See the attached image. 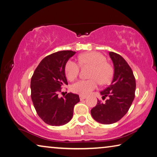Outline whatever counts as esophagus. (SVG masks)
<instances>
[{"mask_svg": "<svg viewBox=\"0 0 157 157\" xmlns=\"http://www.w3.org/2000/svg\"><path fill=\"white\" fill-rule=\"evenodd\" d=\"M79 97H80L81 100H83V99H86V98H87V97H86V96H83V95H80L79 96Z\"/></svg>", "mask_w": 157, "mask_h": 157, "instance_id": "obj_1", "label": "esophagus"}]
</instances>
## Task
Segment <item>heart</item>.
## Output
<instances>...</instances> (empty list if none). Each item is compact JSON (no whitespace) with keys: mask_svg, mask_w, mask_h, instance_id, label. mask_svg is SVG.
Listing matches in <instances>:
<instances>
[{"mask_svg":"<svg viewBox=\"0 0 157 157\" xmlns=\"http://www.w3.org/2000/svg\"><path fill=\"white\" fill-rule=\"evenodd\" d=\"M105 57L97 52H90L82 54L78 56L79 64L82 66L91 65L90 77L87 80H80L73 84L71 90L76 94L88 95L97 87L98 82L106 84L111 80L113 75V69L106 61ZM80 66L78 63L70 60L65 67V75L68 80L74 81L78 75Z\"/></svg>","mask_w":157,"mask_h":157,"instance_id":"obj_1","label":"heart"}]
</instances>
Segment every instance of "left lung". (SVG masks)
Returning a JSON list of instances; mask_svg holds the SVG:
<instances>
[{
	"mask_svg": "<svg viewBox=\"0 0 157 157\" xmlns=\"http://www.w3.org/2000/svg\"><path fill=\"white\" fill-rule=\"evenodd\" d=\"M109 55L114 65L113 80L100 92L103 99H108L105 102L98 100L91 109L93 119L102 124H112L124 117L135 97L136 81L131 67L121 55L112 52Z\"/></svg>",
	"mask_w": 157,
	"mask_h": 157,
	"instance_id": "left-lung-1",
	"label": "left lung"
}]
</instances>
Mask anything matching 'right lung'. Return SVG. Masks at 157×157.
I'll return each instance as SVG.
<instances>
[{"label": "right lung", "instance_id": "obj_1", "mask_svg": "<svg viewBox=\"0 0 157 157\" xmlns=\"http://www.w3.org/2000/svg\"><path fill=\"white\" fill-rule=\"evenodd\" d=\"M76 54L71 50L48 55L36 68L31 79V97L36 111L47 124L60 126L67 123L73 116L74 107L80 101L78 94L68 93L58 97L61 87L67 85L65 67Z\"/></svg>", "mask_w": 157, "mask_h": 157}]
</instances>
